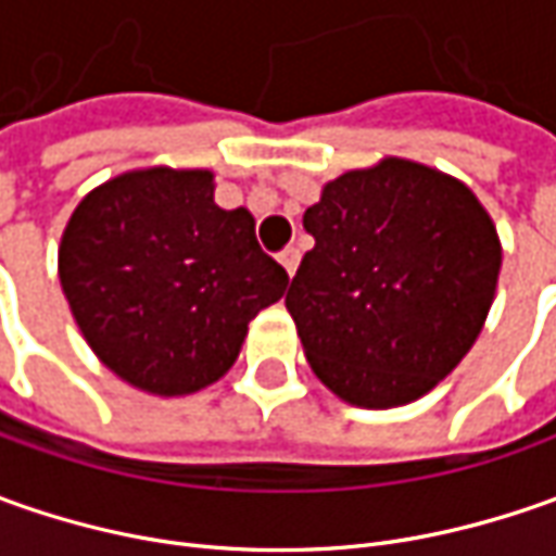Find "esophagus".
<instances>
[{
	"label": "esophagus",
	"instance_id": "obj_1",
	"mask_svg": "<svg viewBox=\"0 0 556 556\" xmlns=\"http://www.w3.org/2000/svg\"><path fill=\"white\" fill-rule=\"evenodd\" d=\"M278 260H281V266L288 268V275L293 278V275H296V266H300V250H296V247H285V250L278 253Z\"/></svg>",
	"mask_w": 556,
	"mask_h": 556
}]
</instances>
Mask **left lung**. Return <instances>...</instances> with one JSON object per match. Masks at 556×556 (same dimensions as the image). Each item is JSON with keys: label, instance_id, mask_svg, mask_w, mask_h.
<instances>
[{"label": "left lung", "instance_id": "1", "mask_svg": "<svg viewBox=\"0 0 556 556\" xmlns=\"http://www.w3.org/2000/svg\"><path fill=\"white\" fill-rule=\"evenodd\" d=\"M303 228L290 318L318 380L353 405L430 393L480 337L502 244L467 185L387 157L325 185Z\"/></svg>", "mask_w": 556, "mask_h": 556}]
</instances>
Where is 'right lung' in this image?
<instances>
[{
	"instance_id": "1",
	"label": "right lung",
	"mask_w": 556,
	"mask_h": 556,
	"mask_svg": "<svg viewBox=\"0 0 556 556\" xmlns=\"http://www.w3.org/2000/svg\"><path fill=\"white\" fill-rule=\"evenodd\" d=\"M244 206L206 169H139L96 188L64 228L58 271L92 353L126 383L185 395L219 380L247 325L288 288Z\"/></svg>"
}]
</instances>
